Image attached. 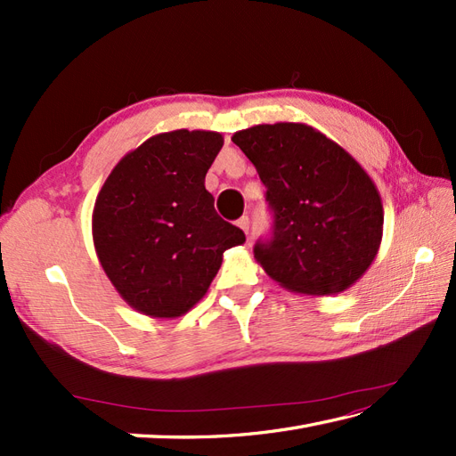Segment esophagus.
Returning <instances> with one entry per match:
<instances>
[{
  "label": "esophagus",
  "instance_id": "34e87169",
  "mask_svg": "<svg viewBox=\"0 0 456 456\" xmlns=\"http://www.w3.org/2000/svg\"><path fill=\"white\" fill-rule=\"evenodd\" d=\"M237 225L240 227V229H243L245 231V233L248 235V229H250V219L245 216V217H240L239 219V223H237Z\"/></svg>",
  "mask_w": 456,
  "mask_h": 456
}]
</instances>
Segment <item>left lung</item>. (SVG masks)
I'll list each match as a JSON object with an SVG mask.
<instances>
[{"mask_svg":"<svg viewBox=\"0 0 456 456\" xmlns=\"http://www.w3.org/2000/svg\"><path fill=\"white\" fill-rule=\"evenodd\" d=\"M255 164L274 231L256 263L289 292L333 296L378 255L384 209L376 183L341 144L305 123L255 125L231 137Z\"/></svg>","mask_w":456,"mask_h":456,"instance_id":"obj_1","label":"left lung"}]
</instances>
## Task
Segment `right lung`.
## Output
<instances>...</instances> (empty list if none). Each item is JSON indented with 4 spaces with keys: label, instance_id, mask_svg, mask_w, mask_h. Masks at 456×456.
I'll return each mask as SVG.
<instances>
[{
    "label": "right lung",
    "instance_id": "obj_1",
    "mask_svg": "<svg viewBox=\"0 0 456 456\" xmlns=\"http://www.w3.org/2000/svg\"><path fill=\"white\" fill-rule=\"evenodd\" d=\"M221 133H160L115 164L95 198L94 247L103 273L139 314L180 317L206 296L245 233L223 221L206 174Z\"/></svg>",
    "mask_w": 456,
    "mask_h": 456
}]
</instances>
